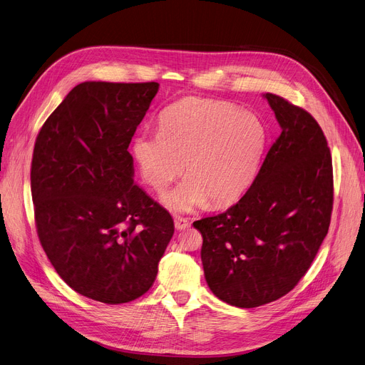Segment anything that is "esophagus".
<instances>
[{
	"mask_svg": "<svg viewBox=\"0 0 365 365\" xmlns=\"http://www.w3.org/2000/svg\"><path fill=\"white\" fill-rule=\"evenodd\" d=\"M189 226H190V223L187 222V218H183V217H176L175 218V227L178 230H185Z\"/></svg>",
	"mask_w": 365,
	"mask_h": 365,
	"instance_id": "34e87169",
	"label": "esophagus"
}]
</instances>
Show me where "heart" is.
<instances>
[{
    "label": "heart",
    "instance_id": "obj_1",
    "mask_svg": "<svg viewBox=\"0 0 365 365\" xmlns=\"http://www.w3.org/2000/svg\"><path fill=\"white\" fill-rule=\"evenodd\" d=\"M262 120L239 107L214 100L186 98L160 115V130L142 129L132 153L140 178L157 192L185 170L186 179L167 192L163 202L176 212H190L210 202L237 201L252 185L265 150Z\"/></svg>",
    "mask_w": 365,
    "mask_h": 365
}]
</instances>
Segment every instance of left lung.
<instances>
[{
	"mask_svg": "<svg viewBox=\"0 0 365 365\" xmlns=\"http://www.w3.org/2000/svg\"><path fill=\"white\" fill-rule=\"evenodd\" d=\"M282 133L248 192L227 211L193 222L211 292L233 307L254 308L292 290L329 232L333 167L315 118L265 93Z\"/></svg>",
	"mask_w": 365,
	"mask_h": 365,
	"instance_id": "left-lung-1",
	"label": "left lung"
}]
</instances>
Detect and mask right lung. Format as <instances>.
I'll return each instance as SVG.
<instances>
[{
	"label": "right lung",
	"mask_w": 365,
	"mask_h": 365,
	"mask_svg": "<svg viewBox=\"0 0 365 365\" xmlns=\"http://www.w3.org/2000/svg\"><path fill=\"white\" fill-rule=\"evenodd\" d=\"M157 82H83L41 128L31 167L35 223L78 294L125 304L153 286L173 218L133 182L132 136Z\"/></svg>",
	"instance_id": "obj_1"
}]
</instances>
